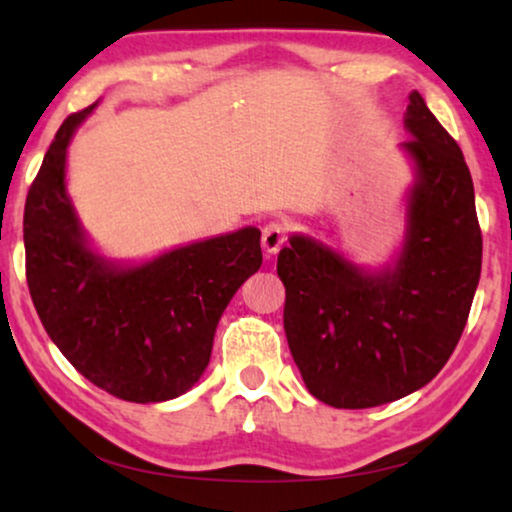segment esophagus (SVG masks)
Returning <instances> with one entry per match:
<instances>
[{
  "mask_svg": "<svg viewBox=\"0 0 512 512\" xmlns=\"http://www.w3.org/2000/svg\"><path fill=\"white\" fill-rule=\"evenodd\" d=\"M287 237H289V227L285 223L273 221V223H269V225L264 227V232H262V248L269 255H275L282 246H285Z\"/></svg>",
  "mask_w": 512,
  "mask_h": 512,
  "instance_id": "34e87169",
  "label": "esophagus"
}]
</instances>
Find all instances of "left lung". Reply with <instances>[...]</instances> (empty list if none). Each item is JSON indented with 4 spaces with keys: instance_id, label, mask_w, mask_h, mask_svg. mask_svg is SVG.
<instances>
[{
    "instance_id": "left-lung-1",
    "label": "left lung",
    "mask_w": 512,
    "mask_h": 512,
    "mask_svg": "<svg viewBox=\"0 0 512 512\" xmlns=\"http://www.w3.org/2000/svg\"><path fill=\"white\" fill-rule=\"evenodd\" d=\"M403 120L419 182L394 271L364 275L305 237L278 255L289 351L310 394L332 408H373L431 383L465 330L481 278L465 157L417 91Z\"/></svg>"
}]
</instances>
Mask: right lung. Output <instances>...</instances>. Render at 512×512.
Here are the masks:
<instances>
[{
  "mask_svg": "<svg viewBox=\"0 0 512 512\" xmlns=\"http://www.w3.org/2000/svg\"><path fill=\"white\" fill-rule=\"evenodd\" d=\"M95 104L63 120L29 186V294L47 335L81 376L116 399L168 401L207 369L218 319L262 266V234L243 227L136 269H109L86 248L63 182L70 136Z\"/></svg>",
  "mask_w": 512,
  "mask_h": 512,
  "instance_id": "obj_1",
  "label": "right lung"
}]
</instances>
